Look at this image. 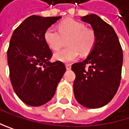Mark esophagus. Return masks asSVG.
Returning <instances> with one entry per match:
<instances>
[{"label":"esophagus","instance_id":"1","mask_svg":"<svg viewBox=\"0 0 129 129\" xmlns=\"http://www.w3.org/2000/svg\"><path fill=\"white\" fill-rule=\"evenodd\" d=\"M65 67H66V69H67V70H70L71 68H72V65L69 64H65Z\"/></svg>","mask_w":129,"mask_h":129}]
</instances>
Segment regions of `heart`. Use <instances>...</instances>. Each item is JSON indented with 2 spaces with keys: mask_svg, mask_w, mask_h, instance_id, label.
<instances>
[{
  "mask_svg": "<svg viewBox=\"0 0 129 129\" xmlns=\"http://www.w3.org/2000/svg\"><path fill=\"white\" fill-rule=\"evenodd\" d=\"M44 41L52 50H58L65 44L68 46L57 51L54 57L57 61L71 62L75 61L79 54L86 56L93 50L96 43V35L86 25L74 19L68 18L58 24V30L48 27L44 32Z\"/></svg>",
  "mask_w": 129,
  "mask_h": 129,
  "instance_id": "1",
  "label": "heart"
}]
</instances>
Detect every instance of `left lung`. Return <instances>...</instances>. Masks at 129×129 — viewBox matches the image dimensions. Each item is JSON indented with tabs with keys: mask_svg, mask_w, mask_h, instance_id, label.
<instances>
[{
	"mask_svg": "<svg viewBox=\"0 0 129 129\" xmlns=\"http://www.w3.org/2000/svg\"><path fill=\"white\" fill-rule=\"evenodd\" d=\"M96 35V43L88 57L75 63L74 94L78 102L88 108L105 106L113 99L120 85L123 53L115 31L98 15L81 17ZM89 69H85V65Z\"/></svg>",
	"mask_w": 129,
	"mask_h": 129,
	"instance_id": "left-lung-1",
	"label": "left lung"
}]
</instances>
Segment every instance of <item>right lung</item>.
I'll list each match as a JSON object with an SVG mask.
<instances>
[{"instance_id": "add662e5", "label": "right lung", "mask_w": 129, "mask_h": 129, "mask_svg": "<svg viewBox=\"0 0 129 129\" xmlns=\"http://www.w3.org/2000/svg\"><path fill=\"white\" fill-rule=\"evenodd\" d=\"M61 18L30 16L11 36L8 50L10 78L16 94L27 105L48 102L66 71L61 61H49L52 52L44 37L45 30Z\"/></svg>"}]
</instances>
